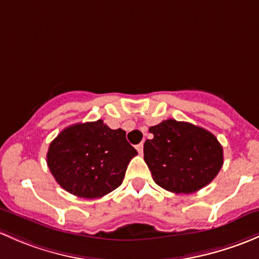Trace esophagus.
Masks as SVG:
<instances>
[{"label": "esophagus", "instance_id": "1", "mask_svg": "<svg viewBox=\"0 0 259 259\" xmlns=\"http://www.w3.org/2000/svg\"><path fill=\"white\" fill-rule=\"evenodd\" d=\"M136 148H137V151L140 152L141 154L143 153V143H140V145H137V146H136Z\"/></svg>", "mask_w": 259, "mask_h": 259}]
</instances>
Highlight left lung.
Listing matches in <instances>:
<instances>
[{"instance_id":"1","label":"left lung","mask_w":259,"mask_h":259,"mask_svg":"<svg viewBox=\"0 0 259 259\" xmlns=\"http://www.w3.org/2000/svg\"><path fill=\"white\" fill-rule=\"evenodd\" d=\"M143 146L153 181L173 193H193L209 185L223 164V148L214 135L188 122L167 119L149 127Z\"/></svg>"}]
</instances>
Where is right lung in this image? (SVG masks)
Here are the masks:
<instances>
[{
  "mask_svg": "<svg viewBox=\"0 0 259 259\" xmlns=\"http://www.w3.org/2000/svg\"><path fill=\"white\" fill-rule=\"evenodd\" d=\"M137 151L123 130L102 119L67 127L51 142L47 166L58 185L81 198H100L122 185Z\"/></svg>",
  "mask_w": 259,
  "mask_h": 259,
  "instance_id": "obj_1",
  "label": "right lung"
}]
</instances>
